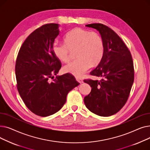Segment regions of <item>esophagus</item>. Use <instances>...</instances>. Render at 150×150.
Returning <instances> with one entry per match:
<instances>
[{
    "label": "esophagus",
    "mask_w": 150,
    "mask_h": 150,
    "mask_svg": "<svg viewBox=\"0 0 150 150\" xmlns=\"http://www.w3.org/2000/svg\"><path fill=\"white\" fill-rule=\"evenodd\" d=\"M76 81H77L78 83H80V84H81V83H83V80L81 79V78H76Z\"/></svg>",
    "instance_id": "obj_1"
}]
</instances>
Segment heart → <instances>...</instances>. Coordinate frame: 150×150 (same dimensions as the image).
Segmentation results:
<instances>
[{"mask_svg":"<svg viewBox=\"0 0 150 150\" xmlns=\"http://www.w3.org/2000/svg\"><path fill=\"white\" fill-rule=\"evenodd\" d=\"M63 41L64 44H53V54L62 62L68 63L75 53L76 59L66 66L64 71L76 78L82 77L91 66H97L103 58L104 41L96 31L75 28L65 35Z\"/></svg>","mask_w":150,"mask_h":150,"instance_id":"b5f03b06","label":"heart"}]
</instances>
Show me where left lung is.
Wrapping results in <instances>:
<instances>
[{"label": "left lung", "instance_id": "obj_1", "mask_svg": "<svg viewBox=\"0 0 150 150\" xmlns=\"http://www.w3.org/2000/svg\"><path fill=\"white\" fill-rule=\"evenodd\" d=\"M86 27L97 30L104 41L105 51L97 67L90 73L101 80H85L92 88L84 98L90 111L100 116L116 114L127 103L134 79L131 54L122 39L114 31L102 23Z\"/></svg>", "mask_w": 150, "mask_h": 150}]
</instances>
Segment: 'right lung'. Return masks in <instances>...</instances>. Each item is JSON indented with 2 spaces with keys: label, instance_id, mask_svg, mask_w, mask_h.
<instances>
[{
  "label": "right lung",
  "instance_id": "add662e5",
  "mask_svg": "<svg viewBox=\"0 0 150 150\" xmlns=\"http://www.w3.org/2000/svg\"><path fill=\"white\" fill-rule=\"evenodd\" d=\"M59 25L47 23L31 33L22 44L15 66L17 88L26 106L33 113L47 117L64 106L69 91L80 83L69 74L57 76L61 63L52 47L59 35Z\"/></svg>",
  "mask_w": 150,
  "mask_h": 150
}]
</instances>
